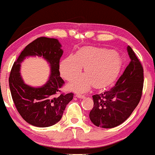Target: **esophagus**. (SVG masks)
<instances>
[{"instance_id":"esophagus-1","label":"esophagus","mask_w":155,"mask_h":155,"mask_svg":"<svg viewBox=\"0 0 155 155\" xmlns=\"http://www.w3.org/2000/svg\"><path fill=\"white\" fill-rule=\"evenodd\" d=\"M76 97H78V98H80V99H84L85 97L84 95H82V94H77L75 95Z\"/></svg>"}]
</instances>
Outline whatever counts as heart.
I'll use <instances>...</instances> for the list:
<instances>
[{"label": "heart", "instance_id": "1", "mask_svg": "<svg viewBox=\"0 0 155 155\" xmlns=\"http://www.w3.org/2000/svg\"><path fill=\"white\" fill-rule=\"evenodd\" d=\"M119 55L114 50L96 47H85L75 55H70L62 60L60 72L64 79L72 81L81 74L84 67L85 75L68 86L69 90L85 92L92 85L100 88L110 85L116 79L120 68Z\"/></svg>", "mask_w": 155, "mask_h": 155}]
</instances>
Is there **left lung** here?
<instances>
[{
    "instance_id": "8db88e82",
    "label": "left lung",
    "mask_w": 155,
    "mask_h": 155,
    "mask_svg": "<svg viewBox=\"0 0 155 155\" xmlns=\"http://www.w3.org/2000/svg\"><path fill=\"white\" fill-rule=\"evenodd\" d=\"M130 62L115 86L108 91L93 95L90 111L91 122L102 128H113L126 121L138 105L143 87V69L130 46Z\"/></svg>"
}]
</instances>
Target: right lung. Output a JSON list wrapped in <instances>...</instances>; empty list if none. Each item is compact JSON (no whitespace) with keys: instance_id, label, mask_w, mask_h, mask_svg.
Instances as JSON below:
<instances>
[{"instance_id":"1","label":"right lung","mask_w":155,"mask_h":155,"mask_svg":"<svg viewBox=\"0 0 155 155\" xmlns=\"http://www.w3.org/2000/svg\"><path fill=\"white\" fill-rule=\"evenodd\" d=\"M62 54L58 39L39 37L24 48L13 64L8 78L12 100L22 119L33 126L48 127L56 124L73 99V93L59 94L64 84L59 72ZM28 56L42 57L50 64V77L44 86L35 88L24 83L19 72L20 64Z\"/></svg>"}]
</instances>
